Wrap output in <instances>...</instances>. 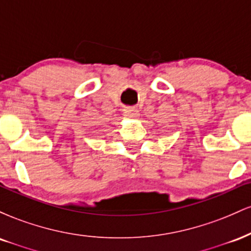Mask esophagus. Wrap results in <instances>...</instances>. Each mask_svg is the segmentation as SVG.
I'll return each instance as SVG.
<instances>
[{"label":"esophagus","instance_id":"esophagus-1","mask_svg":"<svg viewBox=\"0 0 251 251\" xmlns=\"http://www.w3.org/2000/svg\"><path fill=\"white\" fill-rule=\"evenodd\" d=\"M138 109L133 107H127L124 109V116L127 118H137L138 117Z\"/></svg>","mask_w":251,"mask_h":251}]
</instances>
